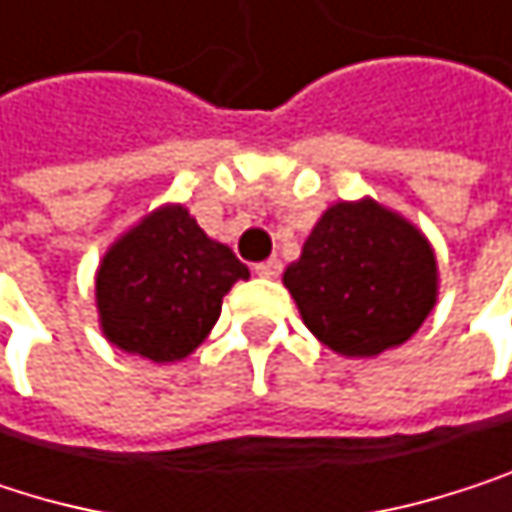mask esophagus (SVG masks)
Returning <instances> with one entry per match:
<instances>
[{
	"instance_id": "1",
	"label": "esophagus",
	"mask_w": 512,
	"mask_h": 512,
	"mask_svg": "<svg viewBox=\"0 0 512 512\" xmlns=\"http://www.w3.org/2000/svg\"><path fill=\"white\" fill-rule=\"evenodd\" d=\"M254 273H258L261 279H279L282 276V261H276V258L261 261V264H254Z\"/></svg>"
}]
</instances>
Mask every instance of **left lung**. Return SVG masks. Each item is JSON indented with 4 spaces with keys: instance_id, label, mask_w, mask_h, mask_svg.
Masks as SVG:
<instances>
[{
    "instance_id": "left-lung-1",
    "label": "left lung",
    "mask_w": 512,
    "mask_h": 512,
    "mask_svg": "<svg viewBox=\"0 0 512 512\" xmlns=\"http://www.w3.org/2000/svg\"><path fill=\"white\" fill-rule=\"evenodd\" d=\"M303 324L342 357H378L408 342L438 300L429 239L375 203H333L285 270Z\"/></svg>"
}]
</instances>
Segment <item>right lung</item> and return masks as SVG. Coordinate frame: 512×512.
Listing matches in <instances>:
<instances>
[{
	"instance_id": "right-lung-1",
	"label": "right lung",
	"mask_w": 512,
	"mask_h": 512,
	"mask_svg": "<svg viewBox=\"0 0 512 512\" xmlns=\"http://www.w3.org/2000/svg\"><path fill=\"white\" fill-rule=\"evenodd\" d=\"M248 279L236 254L209 239L185 206L167 203L122 233L95 276L107 342L152 363L188 357L215 327L224 294Z\"/></svg>"
}]
</instances>
